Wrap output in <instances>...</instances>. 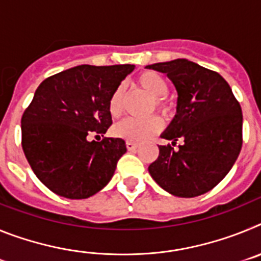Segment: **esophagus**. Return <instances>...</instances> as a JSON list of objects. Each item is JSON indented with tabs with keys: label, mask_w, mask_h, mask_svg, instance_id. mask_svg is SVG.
Segmentation results:
<instances>
[{
	"label": "esophagus",
	"mask_w": 261,
	"mask_h": 261,
	"mask_svg": "<svg viewBox=\"0 0 261 261\" xmlns=\"http://www.w3.org/2000/svg\"><path fill=\"white\" fill-rule=\"evenodd\" d=\"M138 146L137 142H133V141H126V149H128L129 151H132L135 150L136 147Z\"/></svg>",
	"instance_id": "obj_1"
}]
</instances>
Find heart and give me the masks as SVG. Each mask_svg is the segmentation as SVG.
Returning <instances> with one entry per match:
<instances>
[{
  "instance_id": "1",
  "label": "heart",
  "mask_w": 261,
  "mask_h": 261,
  "mask_svg": "<svg viewBox=\"0 0 261 261\" xmlns=\"http://www.w3.org/2000/svg\"><path fill=\"white\" fill-rule=\"evenodd\" d=\"M137 82L145 93L155 99L154 100L155 108L162 112H167V105L161 99L166 96L168 91L167 82L165 81V78L155 71H145L140 74ZM124 94H125V89L123 85H120L111 95L108 108H110V114L114 117H119L123 114ZM161 128H162V120L158 116H149L146 119L128 117L114 126V135L116 137L128 140V141H142L145 138L150 137L151 135L161 130Z\"/></svg>"
}]
</instances>
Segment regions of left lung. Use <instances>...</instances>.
Segmentation results:
<instances>
[{"label":"left lung","mask_w":261,"mask_h":261,"mask_svg":"<svg viewBox=\"0 0 261 261\" xmlns=\"http://www.w3.org/2000/svg\"><path fill=\"white\" fill-rule=\"evenodd\" d=\"M146 69L171 80L176 114L161 137L183 144L159 147L149 174L166 192L196 197L217 186L231 170L242 149L243 115L229 84L217 71L186 59L156 62Z\"/></svg>","instance_id":"8db88e82"}]
</instances>
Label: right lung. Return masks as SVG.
Here are the masks:
<instances>
[{
	"label": "right lung",
	"instance_id": "obj_1",
	"mask_svg": "<svg viewBox=\"0 0 261 261\" xmlns=\"http://www.w3.org/2000/svg\"><path fill=\"white\" fill-rule=\"evenodd\" d=\"M135 65H78L39 85L22 116V147L39 180L66 199H87L112 179L123 138L89 141L112 124L110 98Z\"/></svg>",
	"mask_w": 261,
	"mask_h": 261
}]
</instances>
